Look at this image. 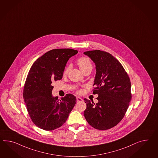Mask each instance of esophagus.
<instances>
[{"mask_svg":"<svg viewBox=\"0 0 158 158\" xmlns=\"http://www.w3.org/2000/svg\"><path fill=\"white\" fill-rule=\"evenodd\" d=\"M77 103H79V102H83V99H82V98H81V97L77 96Z\"/></svg>","mask_w":158,"mask_h":158,"instance_id":"34e87169","label":"esophagus"}]
</instances>
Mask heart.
<instances>
[{"label":"heart","mask_w":158,"mask_h":158,"mask_svg":"<svg viewBox=\"0 0 158 158\" xmlns=\"http://www.w3.org/2000/svg\"><path fill=\"white\" fill-rule=\"evenodd\" d=\"M77 64L79 69H81L83 73H84L85 70L89 69V68H93V65L90 60L89 58H85V57L79 58L77 60ZM69 70V67H67L64 70V73L66 74L68 73Z\"/></svg>","instance_id":"obj_1"}]
</instances>
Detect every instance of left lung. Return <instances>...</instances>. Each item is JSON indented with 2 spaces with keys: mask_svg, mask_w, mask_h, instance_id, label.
<instances>
[{
  "mask_svg": "<svg viewBox=\"0 0 158 158\" xmlns=\"http://www.w3.org/2000/svg\"><path fill=\"white\" fill-rule=\"evenodd\" d=\"M88 56L96 66L93 94L98 102L85 98L84 115L92 127L106 130L122 119L131 99V81L123 66L111 54L100 50L88 51Z\"/></svg>",
  "mask_w": 158,
  "mask_h": 158,
  "instance_id": "8db88e82",
  "label": "left lung"
}]
</instances>
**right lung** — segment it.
Instances as JSON below:
<instances>
[{"instance_id":"add662e5","label":"right lung","mask_w":158,"mask_h":158,"mask_svg":"<svg viewBox=\"0 0 158 158\" xmlns=\"http://www.w3.org/2000/svg\"><path fill=\"white\" fill-rule=\"evenodd\" d=\"M77 52L70 48L49 51L35 61L28 73L23 98L32 121L41 129L51 131L62 126L76 104L73 94L60 99L52 96L51 84L62 79L68 60Z\"/></svg>"}]
</instances>
